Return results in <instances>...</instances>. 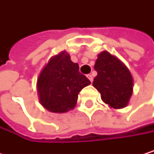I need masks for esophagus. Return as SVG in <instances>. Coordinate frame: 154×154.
<instances>
[{
	"instance_id": "1",
	"label": "esophagus",
	"mask_w": 154,
	"mask_h": 154,
	"mask_svg": "<svg viewBox=\"0 0 154 154\" xmlns=\"http://www.w3.org/2000/svg\"><path fill=\"white\" fill-rule=\"evenodd\" d=\"M87 76H88V79H90V81H91V82L92 83V81H93V75L90 74V75H88Z\"/></svg>"
}]
</instances>
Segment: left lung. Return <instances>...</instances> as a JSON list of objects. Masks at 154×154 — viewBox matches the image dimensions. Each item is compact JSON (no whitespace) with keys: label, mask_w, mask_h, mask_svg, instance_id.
<instances>
[{"label":"left lung","mask_w":154,"mask_h":154,"mask_svg":"<svg viewBox=\"0 0 154 154\" xmlns=\"http://www.w3.org/2000/svg\"><path fill=\"white\" fill-rule=\"evenodd\" d=\"M94 69L98 75L92 83L103 102L110 107H126L133 92V78L118 58L104 51L98 55Z\"/></svg>","instance_id":"left-lung-1"}]
</instances>
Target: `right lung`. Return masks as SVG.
I'll use <instances>...</instances> for the list:
<instances>
[{
	"mask_svg": "<svg viewBox=\"0 0 154 154\" xmlns=\"http://www.w3.org/2000/svg\"><path fill=\"white\" fill-rule=\"evenodd\" d=\"M91 84L79 72V66L71 61L66 51L51 58L40 72L37 90L39 102L52 113H66L75 108L79 93Z\"/></svg>",
	"mask_w": 154,
	"mask_h": 154,
	"instance_id": "right-lung-1",
	"label": "right lung"
}]
</instances>
